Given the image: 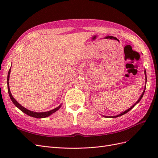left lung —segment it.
I'll return each instance as SVG.
<instances>
[{
    "instance_id": "left-lung-1",
    "label": "left lung",
    "mask_w": 158,
    "mask_h": 158,
    "mask_svg": "<svg viewBox=\"0 0 158 158\" xmlns=\"http://www.w3.org/2000/svg\"><path fill=\"white\" fill-rule=\"evenodd\" d=\"M144 74H145V76H146V82H145V87H144V91H143V92H142V95H141V96L140 97V98L138 99V101L133 105V106L131 107H130L129 109H127L126 111H125L124 112H123V113H120L119 114H117V115H115V116H104V115H103L104 117H107V118H116V117H120V116H122V115H123V114H125V113H128L129 111H130V110H131L134 107H135L136 105L138 103H139V102L140 101V100L142 99V97H143V95H144V92H145V89H146V82H147V78H146V70H144Z\"/></svg>"
}]
</instances>
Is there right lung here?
Segmentation results:
<instances>
[{"mask_svg":"<svg viewBox=\"0 0 158 158\" xmlns=\"http://www.w3.org/2000/svg\"><path fill=\"white\" fill-rule=\"evenodd\" d=\"M10 70H11V68L8 71V77H7V85H8V94H9V96H10L12 103L15 105V106L17 107L19 109L21 110V111L26 113L27 115H29L30 117H35V118H45L50 116L51 114H52V113H54L55 112H56V111H58V110L60 108L62 105H60L59 106H58L57 107L51 110V111H46V112H40V113H37V112H35V111H30V110H28L26 108L23 107L18 102H17L16 100L14 99L12 96V95L10 92V88H9V78H10Z\"/></svg>","mask_w":158,"mask_h":158,"instance_id":"1","label":"right lung"}]
</instances>
